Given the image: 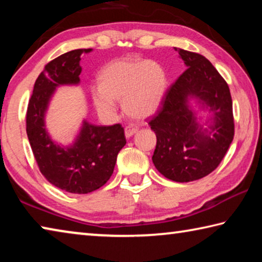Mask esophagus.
Masks as SVG:
<instances>
[{"instance_id":"1","label":"esophagus","mask_w":262,"mask_h":262,"mask_svg":"<svg viewBox=\"0 0 262 262\" xmlns=\"http://www.w3.org/2000/svg\"><path fill=\"white\" fill-rule=\"evenodd\" d=\"M137 130H139V128L135 127V126H127L125 128V135L127 139H129L130 136H133L135 134V133H137Z\"/></svg>"}]
</instances>
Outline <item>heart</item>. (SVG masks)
Listing matches in <instances>:
<instances>
[{"mask_svg": "<svg viewBox=\"0 0 262 262\" xmlns=\"http://www.w3.org/2000/svg\"><path fill=\"white\" fill-rule=\"evenodd\" d=\"M99 84L91 94L100 113H113L117 107L115 100H123L125 112L142 120L159 108L167 79L161 66L152 61L118 59L101 69Z\"/></svg>", "mask_w": 262, "mask_h": 262, "instance_id": "b5f03b06", "label": "heart"}]
</instances>
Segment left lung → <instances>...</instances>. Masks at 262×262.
<instances>
[{
	"mask_svg": "<svg viewBox=\"0 0 262 262\" xmlns=\"http://www.w3.org/2000/svg\"><path fill=\"white\" fill-rule=\"evenodd\" d=\"M187 69L163 97L149 121L157 137L152 162L165 178L188 183L211 173L227 154L234 135L229 86L205 56L180 48ZM195 99L211 117L199 122L189 105Z\"/></svg>",
	"mask_w": 262,
	"mask_h": 262,
	"instance_id": "obj_1",
	"label": "left lung"
}]
</instances>
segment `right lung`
I'll return each mask as SVG.
<instances>
[{
  "label": "right lung",
  "mask_w": 262,
  "mask_h": 262,
  "mask_svg": "<svg viewBox=\"0 0 262 262\" xmlns=\"http://www.w3.org/2000/svg\"><path fill=\"white\" fill-rule=\"evenodd\" d=\"M91 51L74 50L48 62L34 83L26 112V134L39 170L55 187L75 194L94 192L107 183L126 144L120 123L96 126L84 120L68 147L55 143L46 130L45 114L55 89L79 83L81 55Z\"/></svg>",
  "instance_id": "1"
}]
</instances>
